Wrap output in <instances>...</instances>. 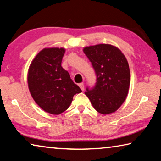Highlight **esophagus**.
Instances as JSON below:
<instances>
[{
  "label": "esophagus",
  "mask_w": 161,
  "mask_h": 161,
  "mask_svg": "<svg viewBox=\"0 0 161 161\" xmlns=\"http://www.w3.org/2000/svg\"><path fill=\"white\" fill-rule=\"evenodd\" d=\"M79 86L80 87V89H81V90L84 91V84H83V83H80V84H79Z\"/></svg>",
  "instance_id": "1"
}]
</instances>
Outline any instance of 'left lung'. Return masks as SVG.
Instances as JSON below:
<instances>
[{
  "label": "left lung",
  "instance_id": "obj_1",
  "mask_svg": "<svg viewBox=\"0 0 161 161\" xmlns=\"http://www.w3.org/2000/svg\"><path fill=\"white\" fill-rule=\"evenodd\" d=\"M83 52L97 75L96 85L86 88V96L102 114L116 111L126 100L130 85L128 61L118 47L108 44L85 47Z\"/></svg>",
  "mask_w": 161,
  "mask_h": 161
}]
</instances>
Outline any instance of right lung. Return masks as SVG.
<instances>
[{
    "mask_svg": "<svg viewBox=\"0 0 161 161\" xmlns=\"http://www.w3.org/2000/svg\"><path fill=\"white\" fill-rule=\"evenodd\" d=\"M64 48H44L30 65L28 88L32 97L42 110L54 115L66 111L73 97L81 92L67 71L61 66Z\"/></svg>",
    "mask_w": 161,
    "mask_h": 161,
    "instance_id": "add662e5",
    "label": "right lung"
}]
</instances>
